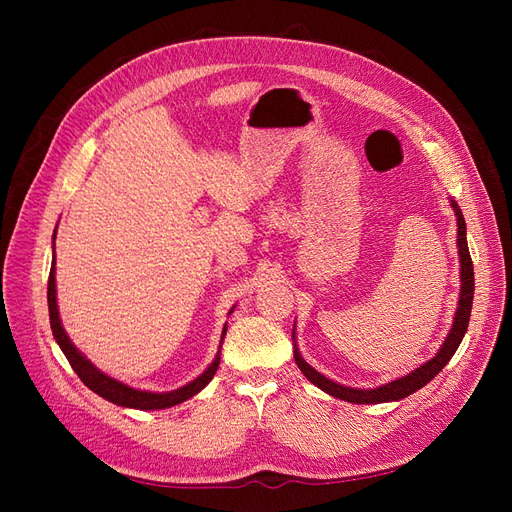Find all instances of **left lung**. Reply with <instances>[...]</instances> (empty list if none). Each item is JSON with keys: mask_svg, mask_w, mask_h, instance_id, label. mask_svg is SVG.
<instances>
[{"mask_svg": "<svg viewBox=\"0 0 512 512\" xmlns=\"http://www.w3.org/2000/svg\"><path fill=\"white\" fill-rule=\"evenodd\" d=\"M455 215H457V245H459V260H461V294H459V307L455 314V322L453 329L448 333L446 342L442 344L440 352L433 356L431 361H427L425 365H421L418 369H414L412 374L393 380L384 386H378V389H350V386L337 384L329 378H324L322 374L314 367H309L303 359L299 350L294 348V361H297L299 369L303 371V376L316 384L318 389H322L324 393H329L337 399L350 401V404H384V401H397L404 399L408 395H412L414 391L423 389V386L433 380V376H438L440 371L444 369V365L451 361V356L455 354V350L459 348L463 335L468 331V322H470V312H472V299H474V267H472V258H470V250H468V241H466V222H463L461 209L457 207V203H453Z\"/></svg>", "mask_w": 512, "mask_h": 512, "instance_id": "8db88e82", "label": "left lung"}]
</instances>
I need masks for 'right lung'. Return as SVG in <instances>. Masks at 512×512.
<instances>
[{
	"label": "right lung",
	"mask_w": 512,
	"mask_h": 512,
	"mask_svg": "<svg viewBox=\"0 0 512 512\" xmlns=\"http://www.w3.org/2000/svg\"><path fill=\"white\" fill-rule=\"evenodd\" d=\"M46 297H49V316H51L53 335L57 339L61 352L66 354L68 363L76 371V376H79L83 380V384L89 386L91 391L98 393L100 397H104L108 401H113V404H117V406L138 408V410H162V408L177 406V404H181V401L194 397L198 391H203L205 386L211 382V378L215 376V371H218V367H220V352H218V356H215V361L207 367V371H203V374H200L194 382L181 386V389H177V391H170V393L136 391V389H132V386H128V384L117 382L113 378H108L106 374H102V371L91 365L85 359V356L79 350H76L74 344L70 342V337L66 335L64 327H61L59 312H57V299H55V258H53L51 273H49V292H46ZM224 333H226V329H224ZM224 333H222V339H224Z\"/></svg>",
	"instance_id": "right-lung-1"
}]
</instances>
